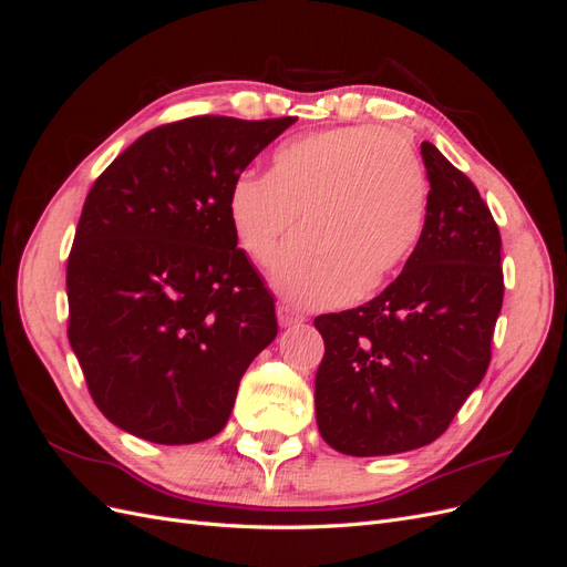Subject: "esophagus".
I'll list each match as a JSON object with an SVG mask.
<instances>
[{"instance_id":"esophagus-1","label":"esophagus","mask_w":567,"mask_h":567,"mask_svg":"<svg viewBox=\"0 0 567 567\" xmlns=\"http://www.w3.org/2000/svg\"><path fill=\"white\" fill-rule=\"evenodd\" d=\"M277 317H279V323L281 326H293V323H302L307 317L298 310H293L290 305H279L277 307Z\"/></svg>"}]
</instances>
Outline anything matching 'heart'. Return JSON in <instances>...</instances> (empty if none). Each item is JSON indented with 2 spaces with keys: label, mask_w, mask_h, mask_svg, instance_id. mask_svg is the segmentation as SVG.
Returning <instances> with one entry per match:
<instances>
[{
  "label": "heart",
  "mask_w": 567,
  "mask_h": 567,
  "mask_svg": "<svg viewBox=\"0 0 567 567\" xmlns=\"http://www.w3.org/2000/svg\"><path fill=\"white\" fill-rule=\"evenodd\" d=\"M427 177L414 146L379 125L336 127L274 151L265 177L241 175L227 198L238 248L269 265L302 215V236L271 281L296 305H331L381 288L419 244Z\"/></svg>",
  "instance_id": "1"
}]
</instances>
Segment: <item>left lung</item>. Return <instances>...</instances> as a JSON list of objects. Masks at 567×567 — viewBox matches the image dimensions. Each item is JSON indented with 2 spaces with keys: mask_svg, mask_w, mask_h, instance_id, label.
Returning a JSON list of instances; mask_svg holds the SVG:
<instances>
[{
  "mask_svg": "<svg viewBox=\"0 0 567 567\" xmlns=\"http://www.w3.org/2000/svg\"><path fill=\"white\" fill-rule=\"evenodd\" d=\"M423 231L402 274L362 307L319 315L321 437L350 456L425 447L485 379L504 302L502 234L475 184L431 144Z\"/></svg>",
  "mask_w": 567,
  "mask_h": 567,
  "instance_id": "1",
  "label": "left lung"
}]
</instances>
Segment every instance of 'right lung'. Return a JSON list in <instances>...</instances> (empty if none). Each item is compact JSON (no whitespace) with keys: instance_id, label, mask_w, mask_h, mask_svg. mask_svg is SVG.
<instances>
[{"instance_id":"obj_1","label":"right lung","mask_w":567,"mask_h":567,"mask_svg":"<svg viewBox=\"0 0 567 567\" xmlns=\"http://www.w3.org/2000/svg\"><path fill=\"white\" fill-rule=\"evenodd\" d=\"M296 117L196 115L142 134L84 198L68 255V340L111 423L158 444L227 425L277 338L274 296L227 215L231 184Z\"/></svg>"}]
</instances>
